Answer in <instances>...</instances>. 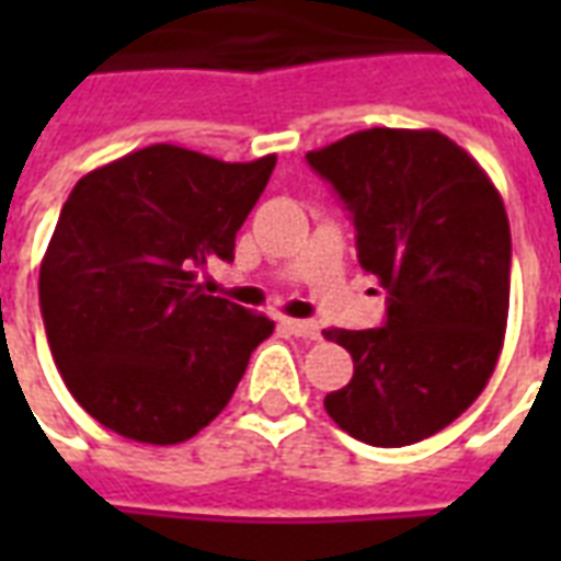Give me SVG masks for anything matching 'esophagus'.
<instances>
[{"instance_id":"obj_1","label":"esophagus","mask_w":561,"mask_h":561,"mask_svg":"<svg viewBox=\"0 0 561 561\" xmlns=\"http://www.w3.org/2000/svg\"><path fill=\"white\" fill-rule=\"evenodd\" d=\"M285 328L291 330L294 336H300V340H321V328H318L316 321H300V318H285Z\"/></svg>"}]
</instances>
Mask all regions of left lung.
<instances>
[{
    "instance_id": "left-lung-1",
    "label": "left lung",
    "mask_w": 561,
    "mask_h": 561,
    "mask_svg": "<svg viewBox=\"0 0 561 561\" xmlns=\"http://www.w3.org/2000/svg\"><path fill=\"white\" fill-rule=\"evenodd\" d=\"M306 161L352 213L360 267L388 291L381 328L324 330L354 360L352 381L324 409L357 442L414 445L481 397L502 352L511 297L502 195L433 128H366Z\"/></svg>"
}]
</instances>
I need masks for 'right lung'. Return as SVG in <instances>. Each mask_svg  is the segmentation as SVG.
I'll return each mask as SVG.
<instances>
[{
    "label": "right lung",
    "instance_id": "add662e5",
    "mask_svg": "<svg viewBox=\"0 0 561 561\" xmlns=\"http://www.w3.org/2000/svg\"><path fill=\"white\" fill-rule=\"evenodd\" d=\"M273 168L152 144L71 188L38 300L56 369L102 426L180 445L228 405L273 321L204 294L197 270L233 261Z\"/></svg>",
    "mask_w": 561,
    "mask_h": 561
}]
</instances>
